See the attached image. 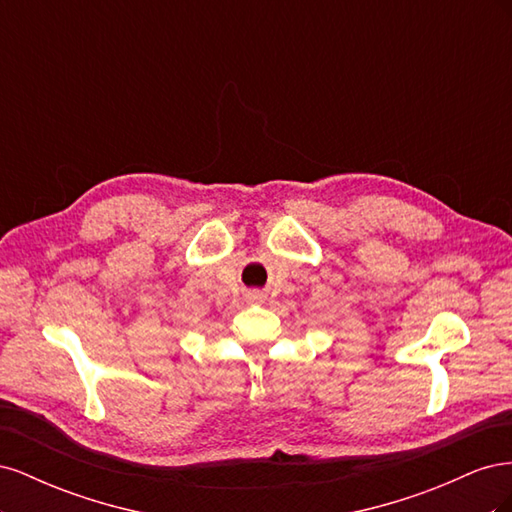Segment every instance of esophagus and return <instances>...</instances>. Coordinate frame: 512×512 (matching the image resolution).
<instances>
[{
    "mask_svg": "<svg viewBox=\"0 0 512 512\" xmlns=\"http://www.w3.org/2000/svg\"><path fill=\"white\" fill-rule=\"evenodd\" d=\"M247 301H250V303H262V301H265V297H262V292L252 290V292H247Z\"/></svg>",
    "mask_w": 512,
    "mask_h": 512,
    "instance_id": "1",
    "label": "esophagus"
}]
</instances>
